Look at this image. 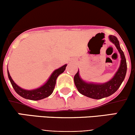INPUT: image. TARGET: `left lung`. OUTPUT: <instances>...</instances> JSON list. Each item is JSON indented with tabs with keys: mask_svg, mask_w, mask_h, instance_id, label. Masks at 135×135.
Returning a JSON list of instances; mask_svg holds the SVG:
<instances>
[{
	"mask_svg": "<svg viewBox=\"0 0 135 135\" xmlns=\"http://www.w3.org/2000/svg\"><path fill=\"white\" fill-rule=\"evenodd\" d=\"M109 40L114 44L119 51L121 57V62L118 71L114 77L107 82L97 84L87 82L81 79L79 74V70L74 77V81L78 91L81 95L94 99H100L109 97L115 93L120 87L124 80L127 73V62L124 53L121 49L119 42L115 36L110 35Z\"/></svg>",
	"mask_w": 135,
	"mask_h": 135,
	"instance_id": "left-lung-1",
	"label": "left lung"
}]
</instances>
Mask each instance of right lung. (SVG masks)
I'll list each match as a JSON object with an SVG mask.
<instances>
[{
	"label": "right lung",
	"mask_w": 135,
	"mask_h": 135,
	"mask_svg": "<svg viewBox=\"0 0 135 135\" xmlns=\"http://www.w3.org/2000/svg\"><path fill=\"white\" fill-rule=\"evenodd\" d=\"M66 65H67L65 64L61 67L54 70L52 74H51V76H50L48 80L42 86L39 87L36 89H31V90L23 89V88L18 86L12 80V77L9 75L8 70V78L9 81H10L12 87L19 95L25 98V99H29V100H38L47 97L51 95V93L54 91V88H55L57 78L60 74H62L65 71V69H66Z\"/></svg>",
	"instance_id": "obj_1"
}]
</instances>
